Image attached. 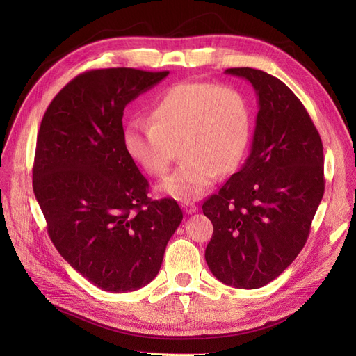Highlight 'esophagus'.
<instances>
[{"mask_svg":"<svg viewBox=\"0 0 356 356\" xmlns=\"http://www.w3.org/2000/svg\"><path fill=\"white\" fill-rule=\"evenodd\" d=\"M181 208H183V211L188 213V215H191V213H195L196 211H197V207L195 203H192V202H181Z\"/></svg>","mask_w":356,"mask_h":356,"instance_id":"1","label":"esophagus"}]
</instances>
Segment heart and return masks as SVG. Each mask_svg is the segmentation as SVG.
<instances>
[{"mask_svg":"<svg viewBox=\"0 0 356 356\" xmlns=\"http://www.w3.org/2000/svg\"><path fill=\"white\" fill-rule=\"evenodd\" d=\"M251 140L247 98L231 86L181 82L154 102L149 122L131 121L124 133L128 156L143 170L161 177L179 145L181 164L157 191L181 202L200 197L219 175L244 160Z\"/></svg>","mask_w":356,"mask_h":356,"instance_id":"heart-1","label":"heart"}]
</instances>
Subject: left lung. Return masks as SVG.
Listing matches in <instances>:
<instances>
[{"label": "left lung", "mask_w": 356, "mask_h": 356, "mask_svg": "<svg viewBox=\"0 0 356 356\" xmlns=\"http://www.w3.org/2000/svg\"><path fill=\"white\" fill-rule=\"evenodd\" d=\"M225 73L252 85L258 114L245 163L202 207L213 225L204 258L219 282L252 290L277 278L306 244L325 192L323 145L286 83L252 67Z\"/></svg>", "instance_id": "left-lung-1"}]
</instances>
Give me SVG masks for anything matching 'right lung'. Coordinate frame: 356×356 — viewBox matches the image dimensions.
Listing matches in <instances>:
<instances>
[{
	"instance_id": "obj_1",
	"label": "right lung",
	"mask_w": 356,
	"mask_h": 356,
	"mask_svg": "<svg viewBox=\"0 0 356 356\" xmlns=\"http://www.w3.org/2000/svg\"><path fill=\"white\" fill-rule=\"evenodd\" d=\"M168 72H85L50 102L37 137L33 191L56 250L88 282L127 293L159 274L183 212L147 197L148 181L124 147L125 106Z\"/></svg>"
}]
</instances>
